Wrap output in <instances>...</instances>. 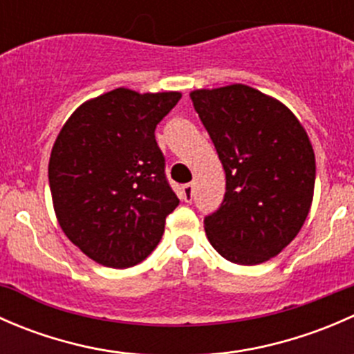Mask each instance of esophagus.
<instances>
[{
  "mask_svg": "<svg viewBox=\"0 0 354 354\" xmlns=\"http://www.w3.org/2000/svg\"><path fill=\"white\" fill-rule=\"evenodd\" d=\"M181 195H183L185 202H192L194 200V183H187L181 187Z\"/></svg>",
  "mask_w": 354,
  "mask_h": 354,
  "instance_id": "obj_1",
  "label": "esophagus"
}]
</instances>
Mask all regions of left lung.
<instances>
[{"instance_id": "1", "label": "left lung", "mask_w": 354, "mask_h": 354, "mask_svg": "<svg viewBox=\"0 0 354 354\" xmlns=\"http://www.w3.org/2000/svg\"><path fill=\"white\" fill-rule=\"evenodd\" d=\"M226 173L219 209L203 219L224 259L257 266L283 252L313 198L315 154L298 118L243 84L190 94Z\"/></svg>"}]
</instances>
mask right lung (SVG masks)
Here are the masks:
<instances>
[{"label": "right lung", "instance_id": "1", "mask_svg": "<svg viewBox=\"0 0 354 354\" xmlns=\"http://www.w3.org/2000/svg\"><path fill=\"white\" fill-rule=\"evenodd\" d=\"M180 99L114 88L84 102L53 145L48 171L59 226L101 266L127 269L147 259L180 203L154 135Z\"/></svg>", "mask_w": 354, "mask_h": 354}]
</instances>
